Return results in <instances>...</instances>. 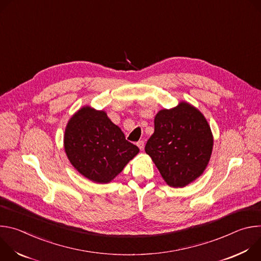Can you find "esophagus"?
<instances>
[{
    "instance_id": "esophagus-1",
    "label": "esophagus",
    "mask_w": 261,
    "mask_h": 261,
    "mask_svg": "<svg viewBox=\"0 0 261 261\" xmlns=\"http://www.w3.org/2000/svg\"><path fill=\"white\" fill-rule=\"evenodd\" d=\"M137 146L142 151L143 148H144V141H143V140H139V141L137 142Z\"/></svg>"
}]
</instances>
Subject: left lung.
Wrapping results in <instances>:
<instances>
[{
	"label": "left lung",
	"instance_id": "left-lung-1",
	"mask_svg": "<svg viewBox=\"0 0 261 261\" xmlns=\"http://www.w3.org/2000/svg\"><path fill=\"white\" fill-rule=\"evenodd\" d=\"M155 131L145 144V153L173 188H181L199 177L211 159L214 138L200 111L180 102L156 115Z\"/></svg>",
	"mask_w": 261,
	"mask_h": 261
}]
</instances>
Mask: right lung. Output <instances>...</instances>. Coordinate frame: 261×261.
<instances>
[{
    "label": "right lung",
    "mask_w": 261,
    "mask_h": 261,
    "mask_svg": "<svg viewBox=\"0 0 261 261\" xmlns=\"http://www.w3.org/2000/svg\"><path fill=\"white\" fill-rule=\"evenodd\" d=\"M64 147L74 168L98 184L113 180L139 152L105 111L90 106H84L69 120Z\"/></svg>",
    "instance_id": "obj_1"
}]
</instances>
